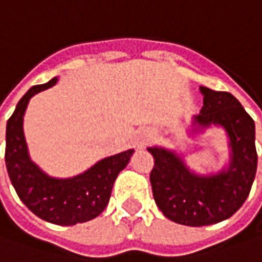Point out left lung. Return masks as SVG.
<instances>
[{"label": "left lung", "instance_id": "obj_1", "mask_svg": "<svg viewBox=\"0 0 262 262\" xmlns=\"http://www.w3.org/2000/svg\"><path fill=\"white\" fill-rule=\"evenodd\" d=\"M203 108L195 116L202 127L223 126L232 157L228 169L195 176L174 152L149 148L154 157L150 185L155 203L169 221L185 226H207L230 217L245 203L257 172L255 124L238 100L226 91L200 86Z\"/></svg>", "mask_w": 262, "mask_h": 262}]
</instances>
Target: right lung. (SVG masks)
<instances>
[{
	"label": "right lung",
	"instance_id": "add662e5",
	"mask_svg": "<svg viewBox=\"0 0 262 262\" xmlns=\"http://www.w3.org/2000/svg\"><path fill=\"white\" fill-rule=\"evenodd\" d=\"M56 78L32 86L18 101L7 122L5 165L15 193L36 216L55 225L71 226L97 217L110 200L119 172L127 165L133 149L101 159L84 174L58 180L50 178L29 158L23 133V116L29 100L56 84Z\"/></svg>",
	"mask_w": 262,
	"mask_h": 262
}]
</instances>
